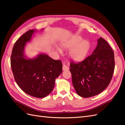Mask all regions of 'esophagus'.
<instances>
[{
  "label": "esophagus",
  "mask_w": 125,
  "mask_h": 125,
  "mask_svg": "<svg viewBox=\"0 0 125 125\" xmlns=\"http://www.w3.org/2000/svg\"><path fill=\"white\" fill-rule=\"evenodd\" d=\"M69 70V68L67 66H66L65 65H63L62 66V70L63 71H68Z\"/></svg>",
  "instance_id": "obj_1"
}]
</instances>
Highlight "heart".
<instances>
[{
  "label": "heart",
  "mask_w": 125,
  "mask_h": 125,
  "mask_svg": "<svg viewBox=\"0 0 125 125\" xmlns=\"http://www.w3.org/2000/svg\"><path fill=\"white\" fill-rule=\"evenodd\" d=\"M61 46L65 49L72 48L69 51V55L71 59L75 62L83 60L86 57L91 48L89 42L87 40L83 41L82 37L79 35H73L63 41ZM57 50L59 52H62L60 49Z\"/></svg>",
  "instance_id": "b5f03b06"
}]
</instances>
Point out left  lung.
I'll return each instance as SVG.
<instances>
[{
  "mask_svg": "<svg viewBox=\"0 0 125 125\" xmlns=\"http://www.w3.org/2000/svg\"><path fill=\"white\" fill-rule=\"evenodd\" d=\"M92 54L81 62H71L69 69L74 88L79 96L90 97L100 94L110 83L115 68L114 54L102 37Z\"/></svg>",
  "mask_w": 125,
  "mask_h": 125,
  "instance_id": "left-lung-1",
  "label": "left lung"
}]
</instances>
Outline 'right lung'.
I'll list each match as a JSON object with an SVG mask.
<instances>
[{
	"label": "right lung",
	"mask_w": 125,
	"mask_h": 125,
	"mask_svg": "<svg viewBox=\"0 0 125 125\" xmlns=\"http://www.w3.org/2000/svg\"><path fill=\"white\" fill-rule=\"evenodd\" d=\"M35 30L24 33L15 43L10 62L17 84L29 95L37 98L47 96L53 90L55 79L62 73V64L46 54L27 59L24 54L26 43L30 42Z\"/></svg>",
	"instance_id": "1"
}]
</instances>
